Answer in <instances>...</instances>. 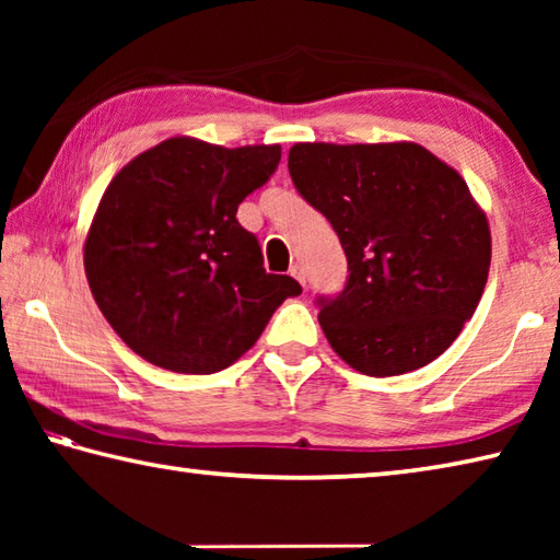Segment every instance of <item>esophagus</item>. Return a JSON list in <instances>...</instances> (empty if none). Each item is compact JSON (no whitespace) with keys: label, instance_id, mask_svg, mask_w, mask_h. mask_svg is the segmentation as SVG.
Segmentation results:
<instances>
[{"label":"esophagus","instance_id":"obj_1","mask_svg":"<svg viewBox=\"0 0 560 560\" xmlns=\"http://www.w3.org/2000/svg\"><path fill=\"white\" fill-rule=\"evenodd\" d=\"M291 277L296 279V281L301 283V287H306V271H303L301 264H293V267H291Z\"/></svg>","mask_w":560,"mask_h":560}]
</instances>
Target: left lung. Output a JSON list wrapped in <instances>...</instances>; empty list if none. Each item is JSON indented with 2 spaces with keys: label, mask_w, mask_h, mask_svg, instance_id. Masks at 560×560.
I'll return each instance as SVG.
<instances>
[{
  "label": "left lung",
  "mask_w": 560,
  "mask_h": 560,
  "mask_svg": "<svg viewBox=\"0 0 560 560\" xmlns=\"http://www.w3.org/2000/svg\"><path fill=\"white\" fill-rule=\"evenodd\" d=\"M289 173L334 226L346 289L318 299L330 348L358 373L417 371L447 350L485 293L487 214L457 170L417 143H296Z\"/></svg>",
  "instance_id": "obj_1"
}]
</instances>
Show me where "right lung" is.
Masks as SVG:
<instances>
[{"label": "right lung", "instance_id": "add662e5", "mask_svg": "<svg viewBox=\"0 0 560 560\" xmlns=\"http://www.w3.org/2000/svg\"><path fill=\"white\" fill-rule=\"evenodd\" d=\"M279 145L222 148L177 136L110 179L83 244L93 299L132 353L173 373L230 368L296 279L267 273L236 207L273 175Z\"/></svg>", "mask_w": 560, "mask_h": 560}]
</instances>
